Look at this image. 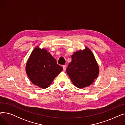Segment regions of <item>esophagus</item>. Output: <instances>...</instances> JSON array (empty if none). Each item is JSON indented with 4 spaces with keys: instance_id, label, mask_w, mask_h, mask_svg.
<instances>
[{
    "instance_id": "obj_1",
    "label": "esophagus",
    "mask_w": 125,
    "mask_h": 125,
    "mask_svg": "<svg viewBox=\"0 0 125 125\" xmlns=\"http://www.w3.org/2000/svg\"><path fill=\"white\" fill-rule=\"evenodd\" d=\"M63 70L65 71V70H66V66H65V65H63Z\"/></svg>"
}]
</instances>
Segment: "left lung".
I'll return each mask as SVG.
<instances>
[{"label": "left lung", "mask_w": 125, "mask_h": 125, "mask_svg": "<svg viewBox=\"0 0 125 125\" xmlns=\"http://www.w3.org/2000/svg\"><path fill=\"white\" fill-rule=\"evenodd\" d=\"M67 68V74L77 88L87 87L94 81L99 73V67L91 50L87 47L74 52Z\"/></svg>", "instance_id": "left-lung-1"}]
</instances>
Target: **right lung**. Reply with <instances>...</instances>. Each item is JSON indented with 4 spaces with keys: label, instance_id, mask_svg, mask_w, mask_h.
Returning a JSON list of instances; mask_svg holds the SVG:
<instances>
[{
    "label": "right lung",
    "instance_id": "right-lung-1",
    "mask_svg": "<svg viewBox=\"0 0 125 125\" xmlns=\"http://www.w3.org/2000/svg\"><path fill=\"white\" fill-rule=\"evenodd\" d=\"M26 72L30 81L42 89L50 86L63 68L45 49L37 46L32 51L26 65Z\"/></svg>",
    "mask_w": 125,
    "mask_h": 125
}]
</instances>
